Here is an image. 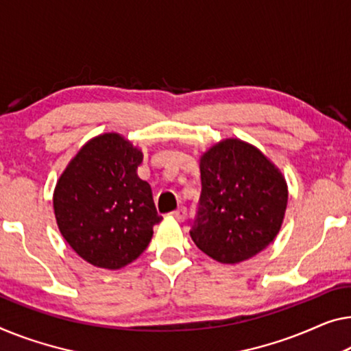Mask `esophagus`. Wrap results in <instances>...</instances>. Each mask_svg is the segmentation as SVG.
<instances>
[{"label":"esophagus","mask_w":351,"mask_h":351,"mask_svg":"<svg viewBox=\"0 0 351 351\" xmlns=\"http://www.w3.org/2000/svg\"><path fill=\"white\" fill-rule=\"evenodd\" d=\"M170 216L175 217L176 221L182 222V221H186V217H187V209L184 206H180L178 209H175V211H171Z\"/></svg>","instance_id":"34e87169"}]
</instances>
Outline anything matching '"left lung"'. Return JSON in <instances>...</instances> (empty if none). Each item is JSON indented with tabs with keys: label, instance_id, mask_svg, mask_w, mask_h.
Segmentation results:
<instances>
[{
	"label": "left lung",
	"instance_id": "left-lung-1",
	"mask_svg": "<svg viewBox=\"0 0 351 351\" xmlns=\"http://www.w3.org/2000/svg\"><path fill=\"white\" fill-rule=\"evenodd\" d=\"M202 193L191 238L208 257L234 265L273 243L289 191L280 170L258 148L226 138L200 158Z\"/></svg>",
	"mask_w": 351,
	"mask_h": 351
}]
</instances>
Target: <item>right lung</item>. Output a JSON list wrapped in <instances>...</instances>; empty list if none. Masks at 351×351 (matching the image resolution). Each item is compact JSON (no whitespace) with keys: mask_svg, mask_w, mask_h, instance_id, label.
<instances>
[{"mask_svg":"<svg viewBox=\"0 0 351 351\" xmlns=\"http://www.w3.org/2000/svg\"><path fill=\"white\" fill-rule=\"evenodd\" d=\"M143 153L117 132L82 146L56 182L58 228L80 257L97 268L119 269L148 247L162 221L153 192L137 175Z\"/></svg>","mask_w":351,"mask_h":351,"instance_id":"obj_1","label":"right lung"}]
</instances>
